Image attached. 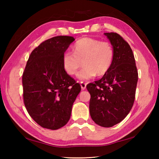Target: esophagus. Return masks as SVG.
I'll use <instances>...</instances> for the list:
<instances>
[{
    "mask_svg": "<svg viewBox=\"0 0 159 159\" xmlns=\"http://www.w3.org/2000/svg\"><path fill=\"white\" fill-rule=\"evenodd\" d=\"M80 87H81V89L82 90H85L86 88V83H83V82H80Z\"/></svg>",
    "mask_w": 159,
    "mask_h": 159,
    "instance_id": "esophagus-1",
    "label": "esophagus"
}]
</instances>
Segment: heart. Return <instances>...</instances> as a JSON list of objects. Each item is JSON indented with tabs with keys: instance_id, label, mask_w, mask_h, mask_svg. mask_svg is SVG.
<instances>
[{
	"instance_id": "1",
	"label": "heart",
	"mask_w": 159,
	"mask_h": 159,
	"mask_svg": "<svg viewBox=\"0 0 159 159\" xmlns=\"http://www.w3.org/2000/svg\"><path fill=\"white\" fill-rule=\"evenodd\" d=\"M73 54L63 55L62 66L69 75H74L82 62L84 68L79 72L77 78L85 81L98 76H103L109 71L114 61V50L111 44L92 38H83L73 46Z\"/></svg>"
}]
</instances>
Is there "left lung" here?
Masks as SVG:
<instances>
[{"label": "left lung", "mask_w": 159, "mask_h": 159, "mask_svg": "<svg viewBox=\"0 0 159 159\" xmlns=\"http://www.w3.org/2000/svg\"><path fill=\"white\" fill-rule=\"evenodd\" d=\"M114 50L109 71L87 85L90 94V114L96 124L112 127L124 119L133 107L138 74L130 45L119 34H104Z\"/></svg>", "instance_id": "1"}]
</instances>
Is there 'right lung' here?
<instances>
[{
	"label": "right lung",
	"mask_w": 159,
	"mask_h": 159,
	"mask_svg": "<svg viewBox=\"0 0 159 159\" xmlns=\"http://www.w3.org/2000/svg\"><path fill=\"white\" fill-rule=\"evenodd\" d=\"M72 36H55L32 51L22 76L25 105L31 117L43 128L57 130L71 117L72 106L81 88L66 73L62 56Z\"/></svg>",
	"instance_id": "1"
}]
</instances>
